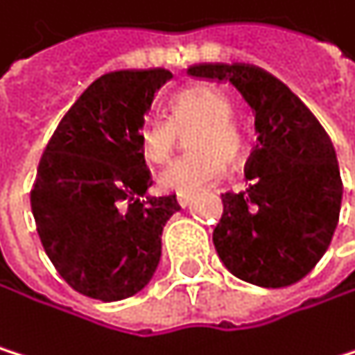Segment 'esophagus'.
Segmentation results:
<instances>
[{
    "instance_id": "esophagus-1",
    "label": "esophagus",
    "mask_w": 355,
    "mask_h": 355,
    "mask_svg": "<svg viewBox=\"0 0 355 355\" xmlns=\"http://www.w3.org/2000/svg\"><path fill=\"white\" fill-rule=\"evenodd\" d=\"M191 200H193V193H191V191H179V193H176V202H179L181 208L189 206Z\"/></svg>"
}]
</instances>
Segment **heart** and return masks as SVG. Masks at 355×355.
Here are the masks:
<instances>
[{
    "mask_svg": "<svg viewBox=\"0 0 355 355\" xmlns=\"http://www.w3.org/2000/svg\"><path fill=\"white\" fill-rule=\"evenodd\" d=\"M172 115L164 111H147L137 128L139 149L145 159L164 162L181 139V128L191 123L196 130L191 145L200 147L172 159L157 176L162 189L196 191L227 170V159L236 162L246 149V139L234 121V101L216 84H191L181 88L170 101Z\"/></svg>",
    "mask_w": 355,
    "mask_h": 355,
    "instance_id": "b5f03b06",
    "label": "heart"
}]
</instances>
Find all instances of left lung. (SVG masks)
I'll use <instances>...</instances> for the list:
<instances>
[{"label": "left lung", "mask_w": 355, "mask_h": 355, "mask_svg": "<svg viewBox=\"0 0 355 355\" xmlns=\"http://www.w3.org/2000/svg\"><path fill=\"white\" fill-rule=\"evenodd\" d=\"M193 78L230 82L254 113L246 191L223 193L212 242L236 277L263 288L299 282L322 259L339 220L343 185L335 147L305 103L248 62H198Z\"/></svg>", "instance_id": "obj_1"}]
</instances>
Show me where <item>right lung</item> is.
Here are the masks:
<instances>
[{"instance_id": "add662e5", "label": "right lung", "mask_w": 355, "mask_h": 355, "mask_svg": "<svg viewBox=\"0 0 355 355\" xmlns=\"http://www.w3.org/2000/svg\"><path fill=\"white\" fill-rule=\"evenodd\" d=\"M164 67L119 69L94 80L62 115L40 159L31 208L46 254L78 293L121 301L143 291L162 259V232L181 210L153 185L137 128Z\"/></svg>"}]
</instances>
